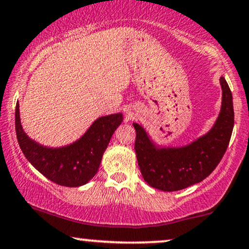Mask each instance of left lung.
Returning <instances> with one entry per match:
<instances>
[{"mask_svg":"<svg viewBox=\"0 0 249 249\" xmlns=\"http://www.w3.org/2000/svg\"><path fill=\"white\" fill-rule=\"evenodd\" d=\"M222 104L213 127L191 143L172 146L157 143L140 124L136 129L135 151L142 176L148 185L174 192L200 183L217 167L230 142L234 124L232 93L221 75Z\"/></svg>","mask_w":249,"mask_h":249,"instance_id":"left-lung-1","label":"left lung"}]
</instances>
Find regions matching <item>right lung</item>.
I'll return each instance as SVG.
<instances>
[{
    "label": "right lung",
    "instance_id": "add662e5",
    "mask_svg": "<svg viewBox=\"0 0 249 249\" xmlns=\"http://www.w3.org/2000/svg\"><path fill=\"white\" fill-rule=\"evenodd\" d=\"M122 121V113L103 115L73 143L51 147L37 143L26 134L20 121L19 103L16 105V134L26 159L48 179L69 188L85 185L96 175L103 154Z\"/></svg>",
    "mask_w": 249,
    "mask_h": 249
}]
</instances>
